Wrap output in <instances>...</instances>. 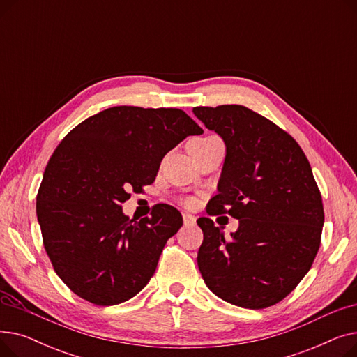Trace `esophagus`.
Returning a JSON list of instances; mask_svg holds the SVG:
<instances>
[{
  "instance_id": "esophagus-1",
  "label": "esophagus",
  "mask_w": 357,
  "mask_h": 357,
  "mask_svg": "<svg viewBox=\"0 0 357 357\" xmlns=\"http://www.w3.org/2000/svg\"><path fill=\"white\" fill-rule=\"evenodd\" d=\"M182 218H183V224H185V226H194V224H195V217H194L192 214L183 213V214H182Z\"/></svg>"
}]
</instances>
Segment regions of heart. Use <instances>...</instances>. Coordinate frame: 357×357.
<instances>
[{
	"mask_svg": "<svg viewBox=\"0 0 357 357\" xmlns=\"http://www.w3.org/2000/svg\"><path fill=\"white\" fill-rule=\"evenodd\" d=\"M208 139H211V137H202V139H195V142H201V140H208ZM183 202H185V205H192V204H194V199L188 198V199H185Z\"/></svg>",
	"mask_w": 357,
	"mask_h": 357,
	"instance_id": "heart-1",
	"label": "heart"
}]
</instances>
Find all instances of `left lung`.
Segmentation results:
<instances>
[{
	"mask_svg": "<svg viewBox=\"0 0 357 357\" xmlns=\"http://www.w3.org/2000/svg\"><path fill=\"white\" fill-rule=\"evenodd\" d=\"M192 111L227 152L207 214L238 220L231 238L211 218L197 220L204 282L237 307L275 305L301 282L320 249L324 208L310 162L285 130L248 107Z\"/></svg>",
	"mask_w": 357,
	"mask_h": 357,
	"instance_id": "obj_1",
	"label": "left lung"
}]
</instances>
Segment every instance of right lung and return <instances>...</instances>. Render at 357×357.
Returning a JSON list of instances; mask_svg holds the SVG:
<instances>
[{
    "label": "right lung",
    "mask_w": 357,
    "mask_h": 357,
    "mask_svg": "<svg viewBox=\"0 0 357 357\" xmlns=\"http://www.w3.org/2000/svg\"><path fill=\"white\" fill-rule=\"evenodd\" d=\"M195 135L202 128L182 109L120 105L84 120L54 149L36 211L52 266L73 294L107 307L147 285L182 215L158 204L130 220L121 204L153 183L163 156Z\"/></svg>",
    "instance_id": "obj_1"
}]
</instances>
